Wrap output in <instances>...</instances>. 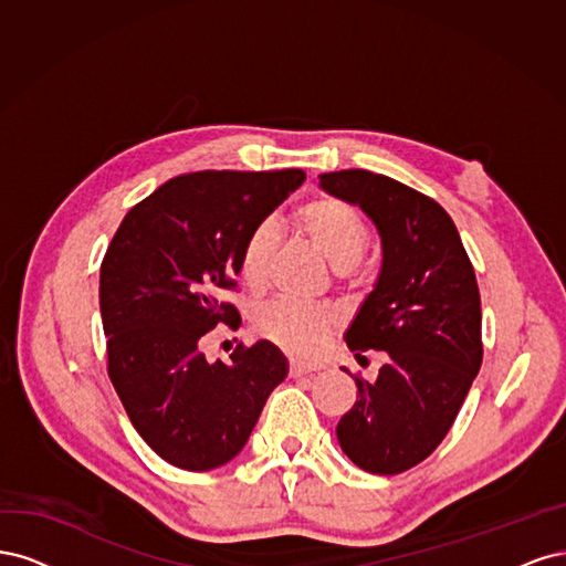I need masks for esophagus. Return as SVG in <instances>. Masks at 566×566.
Segmentation results:
<instances>
[{
    "instance_id": "34e87169",
    "label": "esophagus",
    "mask_w": 566,
    "mask_h": 566,
    "mask_svg": "<svg viewBox=\"0 0 566 566\" xmlns=\"http://www.w3.org/2000/svg\"><path fill=\"white\" fill-rule=\"evenodd\" d=\"M319 369H322V364H317V361H294V359L289 361V376L291 378H298L303 374H313V371H319Z\"/></svg>"
}]
</instances>
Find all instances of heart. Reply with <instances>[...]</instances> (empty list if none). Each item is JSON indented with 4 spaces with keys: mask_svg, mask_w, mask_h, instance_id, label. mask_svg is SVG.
Returning <instances> with one entry per match:
<instances>
[{
    "mask_svg": "<svg viewBox=\"0 0 566 566\" xmlns=\"http://www.w3.org/2000/svg\"><path fill=\"white\" fill-rule=\"evenodd\" d=\"M296 223L307 234L324 259L336 268L355 265L369 244V230L361 216L338 197H317L296 211ZM277 251V228L263 221L244 237L237 272L240 280L259 291L268 282L272 256ZM338 322L336 310L326 305H303L289 298H275L253 310L251 324L263 338L280 345L294 355H310L317 350Z\"/></svg>",
    "mask_w": 566,
    "mask_h": 566,
    "instance_id": "obj_1",
    "label": "heart"
}]
</instances>
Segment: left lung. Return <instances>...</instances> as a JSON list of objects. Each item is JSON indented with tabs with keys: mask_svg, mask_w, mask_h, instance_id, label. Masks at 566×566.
Returning a JSON list of instances; mask_svg holds the SVG:
<instances>
[{
	"mask_svg": "<svg viewBox=\"0 0 566 566\" xmlns=\"http://www.w3.org/2000/svg\"><path fill=\"white\" fill-rule=\"evenodd\" d=\"M319 186L378 228L380 275L345 343L355 357H390L376 380L355 376L357 399L336 434L357 468L397 475L440 447L480 371L475 270L451 216L428 195L364 169L319 174Z\"/></svg>",
	"mask_w": 566,
	"mask_h": 566,
	"instance_id": "left-lung-1",
	"label": "left lung"
}]
</instances>
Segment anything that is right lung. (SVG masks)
Here are the masks:
<instances>
[{
	"mask_svg": "<svg viewBox=\"0 0 566 566\" xmlns=\"http://www.w3.org/2000/svg\"><path fill=\"white\" fill-rule=\"evenodd\" d=\"M305 180L301 169L192 171L138 202L101 263L107 376L150 449L184 470H211L242 451L286 359L268 340L228 361H207L202 343L218 324L240 326L223 291L237 259Z\"/></svg>",
	"mask_w": 566,
	"mask_h": 566,
	"instance_id": "right-lung-1",
	"label": "right lung"
}]
</instances>
